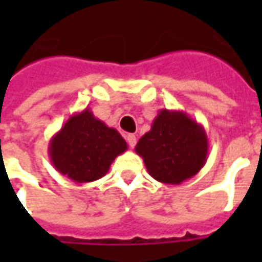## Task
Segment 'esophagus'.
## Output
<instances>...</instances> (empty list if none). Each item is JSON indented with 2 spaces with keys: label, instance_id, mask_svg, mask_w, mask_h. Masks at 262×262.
Instances as JSON below:
<instances>
[{
  "label": "esophagus",
  "instance_id": "34e87169",
  "mask_svg": "<svg viewBox=\"0 0 262 262\" xmlns=\"http://www.w3.org/2000/svg\"><path fill=\"white\" fill-rule=\"evenodd\" d=\"M126 142L129 144V147L133 148L136 146V136H135V135H127V136H126Z\"/></svg>",
  "mask_w": 262,
  "mask_h": 262
}]
</instances>
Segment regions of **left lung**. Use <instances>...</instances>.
<instances>
[{
    "mask_svg": "<svg viewBox=\"0 0 262 262\" xmlns=\"http://www.w3.org/2000/svg\"><path fill=\"white\" fill-rule=\"evenodd\" d=\"M135 150L154 180L180 185L205 165L209 143L203 126L185 112L161 109Z\"/></svg>",
    "mask_w": 262,
    "mask_h": 262,
    "instance_id": "obj_1",
    "label": "left lung"
}]
</instances>
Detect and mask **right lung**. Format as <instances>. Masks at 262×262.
<instances>
[{
    "label": "right lung",
    "instance_id": "add662e5",
    "mask_svg": "<svg viewBox=\"0 0 262 262\" xmlns=\"http://www.w3.org/2000/svg\"><path fill=\"white\" fill-rule=\"evenodd\" d=\"M126 150L127 144L119 132L97 119L88 108L71 115L49 143L54 168L77 184L102 178Z\"/></svg>",
    "mask_w": 262,
    "mask_h": 262
}]
</instances>
